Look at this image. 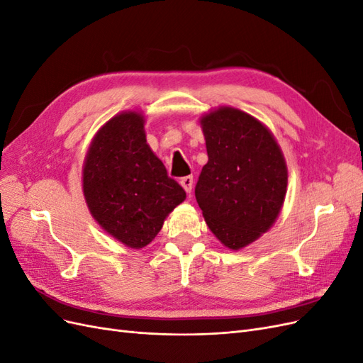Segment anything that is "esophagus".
I'll use <instances>...</instances> for the list:
<instances>
[{
  "instance_id": "obj_1",
  "label": "esophagus",
  "mask_w": 363,
  "mask_h": 363,
  "mask_svg": "<svg viewBox=\"0 0 363 363\" xmlns=\"http://www.w3.org/2000/svg\"><path fill=\"white\" fill-rule=\"evenodd\" d=\"M180 184L183 186V189L186 192L191 194L192 192V186H194V177H192V175H186V177L180 179Z\"/></svg>"
}]
</instances>
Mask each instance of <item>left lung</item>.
Instances as JSON below:
<instances>
[{
    "label": "left lung",
    "mask_w": 363,
    "mask_h": 363,
    "mask_svg": "<svg viewBox=\"0 0 363 363\" xmlns=\"http://www.w3.org/2000/svg\"><path fill=\"white\" fill-rule=\"evenodd\" d=\"M208 160L195 199L212 233L230 250H240L268 232L288 186V168L271 131L233 107L201 118Z\"/></svg>",
    "instance_id": "left-lung-1"
}]
</instances>
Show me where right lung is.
<instances>
[{
  "mask_svg": "<svg viewBox=\"0 0 363 363\" xmlns=\"http://www.w3.org/2000/svg\"><path fill=\"white\" fill-rule=\"evenodd\" d=\"M144 115L123 112L96 131L83 167L87 207L106 232L130 248H144L186 199L151 151Z\"/></svg>",
  "mask_w": 363,
  "mask_h": 363,
  "instance_id": "1",
  "label": "right lung"
}]
</instances>
